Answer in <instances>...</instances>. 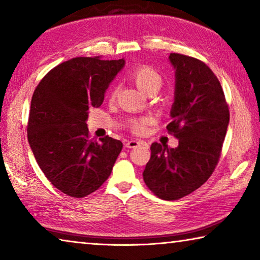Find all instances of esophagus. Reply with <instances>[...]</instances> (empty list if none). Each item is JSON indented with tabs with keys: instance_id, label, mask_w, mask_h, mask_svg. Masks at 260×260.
Wrapping results in <instances>:
<instances>
[{
	"instance_id": "1",
	"label": "esophagus",
	"mask_w": 260,
	"mask_h": 260,
	"mask_svg": "<svg viewBox=\"0 0 260 260\" xmlns=\"http://www.w3.org/2000/svg\"><path fill=\"white\" fill-rule=\"evenodd\" d=\"M141 144H144L143 141H139V140H128L125 142V147L126 148H136L141 146Z\"/></svg>"
}]
</instances>
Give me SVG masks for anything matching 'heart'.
<instances>
[{"mask_svg": "<svg viewBox=\"0 0 260 260\" xmlns=\"http://www.w3.org/2000/svg\"><path fill=\"white\" fill-rule=\"evenodd\" d=\"M131 79L143 93L155 94L162 86V78L155 69L149 65H141L131 73ZM118 94V87L113 86L110 90V98L116 99ZM150 120L149 118H139L129 121V128L135 134H143L147 131V126Z\"/></svg>", "mask_w": 260, "mask_h": 260, "instance_id": "heart-1", "label": "heart"}]
</instances>
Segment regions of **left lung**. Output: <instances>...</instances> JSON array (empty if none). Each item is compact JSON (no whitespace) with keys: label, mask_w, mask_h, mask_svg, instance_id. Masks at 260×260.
<instances>
[{"label":"left lung","mask_w":260,"mask_h":260,"mask_svg":"<svg viewBox=\"0 0 260 260\" xmlns=\"http://www.w3.org/2000/svg\"><path fill=\"white\" fill-rule=\"evenodd\" d=\"M175 93L167 133L177 148L152 143L143 172L147 187L166 201L182 199L208 181L222 150L230 109L222 87L204 61L172 52Z\"/></svg>","instance_id":"obj_1"}]
</instances>
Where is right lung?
I'll return each mask as SVG.
<instances>
[{
	"label": "right lung",
	"instance_id": "obj_1",
	"mask_svg": "<svg viewBox=\"0 0 260 260\" xmlns=\"http://www.w3.org/2000/svg\"><path fill=\"white\" fill-rule=\"evenodd\" d=\"M124 59L76 57L51 69L35 88L27 139L38 165L61 192L86 197L102 186L122 149L109 135L89 138L88 111L100 108Z\"/></svg>",
	"mask_w": 260,
	"mask_h": 260
}]
</instances>
